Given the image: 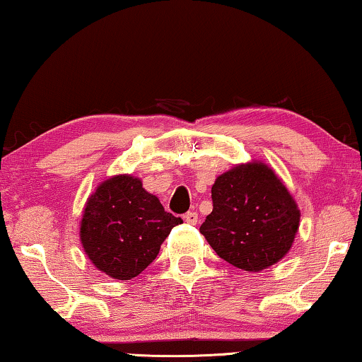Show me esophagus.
<instances>
[{
  "label": "esophagus",
  "mask_w": 362,
  "mask_h": 362,
  "mask_svg": "<svg viewBox=\"0 0 362 362\" xmlns=\"http://www.w3.org/2000/svg\"><path fill=\"white\" fill-rule=\"evenodd\" d=\"M185 222L190 223V226H197L198 223V214L194 211H190L185 214Z\"/></svg>",
  "instance_id": "1"
}]
</instances>
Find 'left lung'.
<instances>
[{
  "label": "left lung",
  "mask_w": 362,
  "mask_h": 362,
  "mask_svg": "<svg viewBox=\"0 0 362 362\" xmlns=\"http://www.w3.org/2000/svg\"><path fill=\"white\" fill-rule=\"evenodd\" d=\"M212 212L199 232L232 266L261 272L288 253L301 212L267 164H238L212 185Z\"/></svg>",
  "instance_id": "left-lung-1"
}]
</instances>
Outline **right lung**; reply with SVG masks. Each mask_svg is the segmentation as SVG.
<instances>
[{
  "label": "right lung",
  "mask_w": 362,
  "mask_h": 362,
  "mask_svg": "<svg viewBox=\"0 0 362 362\" xmlns=\"http://www.w3.org/2000/svg\"><path fill=\"white\" fill-rule=\"evenodd\" d=\"M180 217L164 211L134 175H114L87 199L80 242L98 271L130 280L156 259L160 245Z\"/></svg>",
  "instance_id": "obj_1"
}]
</instances>
